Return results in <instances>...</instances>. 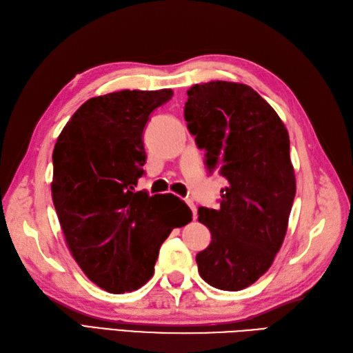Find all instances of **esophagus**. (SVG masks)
Segmentation results:
<instances>
[{
	"label": "esophagus",
	"mask_w": 353,
	"mask_h": 353,
	"mask_svg": "<svg viewBox=\"0 0 353 353\" xmlns=\"http://www.w3.org/2000/svg\"><path fill=\"white\" fill-rule=\"evenodd\" d=\"M186 204L189 205V209L192 210V218H194V219H196V207H195L194 201H192V200H186Z\"/></svg>",
	"instance_id": "1"
}]
</instances>
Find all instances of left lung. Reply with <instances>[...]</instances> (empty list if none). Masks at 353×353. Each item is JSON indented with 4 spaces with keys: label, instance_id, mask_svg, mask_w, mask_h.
<instances>
[{
    "label": "left lung",
    "instance_id": "1",
    "mask_svg": "<svg viewBox=\"0 0 353 353\" xmlns=\"http://www.w3.org/2000/svg\"><path fill=\"white\" fill-rule=\"evenodd\" d=\"M185 121L210 173L228 180L218 210L198 209L212 232L198 271L213 288L241 291L271 267L286 236L296 191L289 134L256 90L222 80L188 90Z\"/></svg>",
    "mask_w": 353,
    "mask_h": 353
}]
</instances>
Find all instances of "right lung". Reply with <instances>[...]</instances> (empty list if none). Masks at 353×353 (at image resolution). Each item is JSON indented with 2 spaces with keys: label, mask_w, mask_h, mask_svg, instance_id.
<instances>
[{
  "label": "right lung",
  "mask_w": 353,
  "mask_h": 353,
  "mask_svg": "<svg viewBox=\"0 0 353 353\" xmlns=\"http://www.w3.org/2000/svg\"><path fill=\"white\" fill-rule=\"evenodd\" d=\"M171 97V89H126L90 98L53 149L52 200L67 246L88 279L110 294L148 283L162 243L191 221L173 194L135 191L146 162L144 126Z\"/></svg>",
  "instance_id": "1"
}]
</instances>
